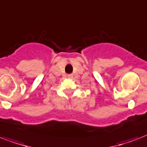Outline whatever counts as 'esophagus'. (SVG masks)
<instances>
[{"label":"esophagus","instance_id":"esophagus-1","mask_svg":"<svg viewBox=\"0 0 147 147\" xmlns=\"http://www.w3.org/2000/svg\"><path fill=\"white\" fill-rule=\"evenodd\" d=\"M67 77H68V78H72L73 75L72 74H68L67 75Z\"/></svg>","mask_w":147,"mask_h":147}]
</instances>
